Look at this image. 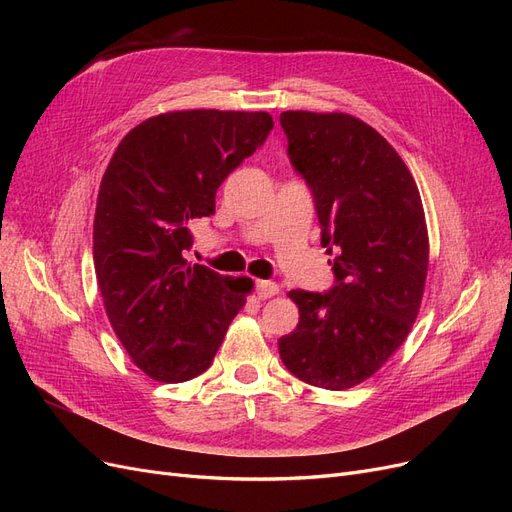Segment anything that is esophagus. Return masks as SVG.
<instances>
[{
  "label": "esophagus",
  "mask_w": 512,
  "mask_h": 512,
  "mask_svg": "<svg viewBox=\"0 0 512 512\" xmlns=\"http://www.w3.org/2000/svg\"><path fill=\"white\" fill-rule=\"evenodd\" d=\"M277 292H280V286H277L275 282H258L256 284L258 299H271Z\"/></svg>",
  "instance_id": "obj_1"
}]
</instances>
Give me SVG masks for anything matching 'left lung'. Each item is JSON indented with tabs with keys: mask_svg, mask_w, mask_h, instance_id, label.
<instances>
[{
	"mask_svg": "<svg viewBox=\"0 0 512 512\" xmlns=\"http://www.w3.org/2000/svg\"><path fill=\"white\" fill-rule=\"evenodd\" d=\"M288 160L314 196L335 284L290 290L299 324L280 356L299 380L342 391L404 344L423 299L427 228L421 194L397 151L361 119L286 111Z\"/></svg>",
	"mask_w": 512,
	"mask_h": 512,
	"instance_id": "left-lung-1",
	"label": "left lung"
}]
</instances>
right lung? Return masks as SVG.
<instances>
[{
  "instance_id": "obj_1",
  "label": "right lung",
  "mask_w": 512,
  "mask_h": 512,
  "mask_svg": "<svg viewBox=\"0 0 512 512\" xmlns=\"http://www.w3.org/2000/svg\"><path fill=\"white\" fill-rule=\"evenodd\" d=\"M269 113L179 111L151 117L119 143L100 183L94 265L119 342L158 382L213 363L252 288L185 260L190 224L215 213V192L265 145Z\"/></svg>"
}]
</instances>
